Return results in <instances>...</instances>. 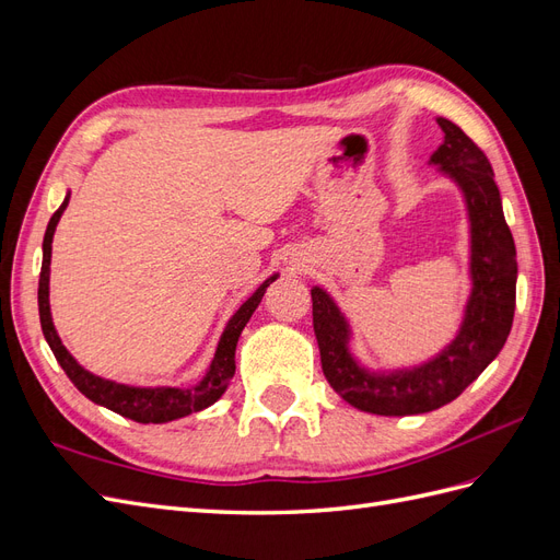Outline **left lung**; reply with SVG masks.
<instances>
[{
	"label": "left lung",
	"instance_id": "1",
	"mask_svg": "<svg viewBox=\"0 0 560 560\" xmlns=\"http://www.w3.org/2000/svg\"><path fill=\"white\" fill-rule=\"evenodd\" d=\"M444 144L432 163L465 194L471 222V296L455 341L428 364L395 374H369L348 350V322L331 296L313 287V329L322 371L354 409L376 416H416L453 401L498 358L516 306V247L504 222L493 167L483 151L448 118H436Z\"/></svg>",
	"mask_w": 560,
	"mask_h": 560
}]
</instances>
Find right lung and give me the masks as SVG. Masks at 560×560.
Listing matches in <instances>:
<instances>
[{
  "label": "right lung",
  "mask_w": 560,
  "mask_h": 560,
  "mask_svg": "<svg viewBox=\"0 0 560 560\" xmlns=\"http://www.w3.org/2000/svg\"><path fill=\"white\" fill-rule=\"evenodd\" d=\"M67 202H70V194L62 200V206L50 217V222L46 226V235H44V261H42V273H39V319H42V331L46 336V341L54 350L56 360L60 362L62 371L70 381L77 385V389L81 395H86L91 401L107 406L109 411L126 416L135 422H167L175 418H184L189 413L208 409L210 404H214L219 397L224 395V389L229 385V381L235 374V346H238L241 331L245 329V325L249 322L252 313L257 311V306L261 303V296L266 292V287L273 282L278 276L268 278L257 292H254L243 306L238 308L229 325L219 338V346L214 352V360L208 369L206 378H202L198 385L191 387H130V385H121L114 381H105L100 376H93L91 371H86L83 366L77 364V360L72 358L67 348L62 346L60 336L54 327V319H50V308H48V273H50V243H54V233L56 226L60 222V214L65 212Z\"/></svg>",
  "instance_id": "right-lung-1"
}]
</instances>
